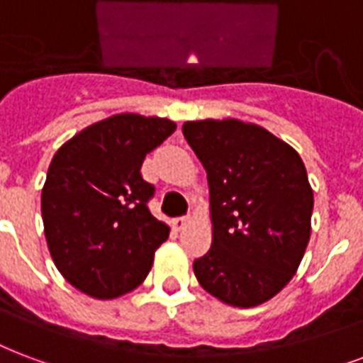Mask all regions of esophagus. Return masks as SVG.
Masks as SVG:
<instances>
[{
    "label": "esophagus",
    "mask_w": 363,
    "mask_h": 363,
    "mask_svg": "<svg viewBox=\"0 0 363 363\" xmlns=\"http://www.w3.org/2000/svg\"><path fill=\"white\" fill-rule=\"evenodd\" d=\"M187 223H189V218H187V216H179V218H176V220H174V225H176L178 230H184Z\"/></svg>",
    "instance_id": "1"
}]
</instances>
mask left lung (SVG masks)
<instances>
[{"label":"left lung","mask_w":363,"mask_h":363,"mask_svg":"<svg viewBox=\"0 0 363 363\" xmlns=\"http://www.w3.org/2000/svg\"><path fill=\"white\" fill-rule=\"evenodd\" d=\"M211 191L212 247L193 262L201 287L230 306L274 298L301 266L314 191L298 152L237 118L185 122Z\"/></svg>","instance_id":"obj_1"}]
</instances>
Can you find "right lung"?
I'll return each instance as SVG.
<instances>
[{
  "mask_svg": "<svg viewBox=\"0 0 363 363\" xmlns=\"http://www.w3.org/2000/svg\"><path fill=\"white\" fill-rule=\"evenodd\" d=\"M176 124L159 116L114 114L76 133L55 152L42 189L45 241L57 269L82 293L108 301L140 287L170 228L147 203V152Z\"/></svg>",
  "mask_w": 363,
  "mask_h": 363,
  "instance_id": "1",
  "label": "right lung"
}]
</instances>
